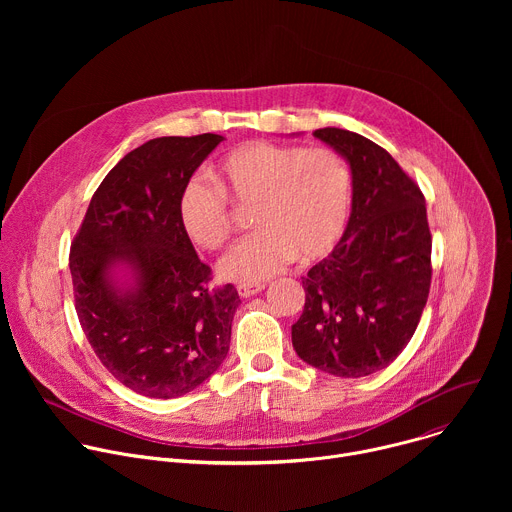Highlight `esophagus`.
<instances>
[{"instance_id": "1", "label": "esophagus", "mask_w": 512, "mask_h": 512, "mask_svg": "<svg viewBox=\"0 0 512 512\" xmlns=\"http://www.w3.org/2000/svg\"><path fill=\"white\" fill-rule=\"evenodd\" d=\"M265 289V283H239L237 285V291L241 298H251L255 294H259V291Z\"/></svg>"}]
</instances>
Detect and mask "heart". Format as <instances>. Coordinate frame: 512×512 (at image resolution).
<instances>
[{"mask_svg":"<svg viewBox=\"0 0 512 512\" xmlns=\"http://www.w3.org/2000/svg\"><path fill=\"white\" fill-rule=\"evenodd\" d=\"M216 182L192 176L182 186L178 216L184 233L202 249L221 247L233 231L229 196L253 208L259 227L218 261V273L257 283L298 255L316 261L340 241L352 204V176L330 148L247 141L218 164Z\"/></svg>","mask_w":512,"mask_h":512,"instance_id":"b5f03b06","label":"heart"}]
</instances>
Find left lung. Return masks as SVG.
I'll use <instances>...</instances> for the list:
<instances>
[{"label": "left lung", "mask_w": 512, "mask_h": 512, "mask_svg": "<svg viewBox=\"0 0 512 512\" xmlns=\"http://www.w3.org/2000/svg\"><path fill=\"white\" fill-rule=\"evenodd\" d=\"M352 172V212L332 253L302 277L306 304L291 326L298 356L334 377L373 375L403 352L431 285L425 198L393 156L354 131L324 127Z\"/></svg>", "instance_id": "8db88e82"}]
</instances>
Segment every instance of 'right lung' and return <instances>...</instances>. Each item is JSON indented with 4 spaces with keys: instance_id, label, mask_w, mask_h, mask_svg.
I'll use <instances>...</instances> for the list:
<instances>
[{
    "instance_id": "1",
    "label": "right lung",
    "mask_w": 512,
    "mask_h": 512,
    "mask_svg": "<svg viewBox=\"0 0 512 512\" xmlns=\"http://www.w3.org/2000/svg\"><path fill=\"white\" fill-rule=\"evenodd\" d=\"M225 137H156L129 152L99 184L70 245L83 332L127 389L176 399L221 367L241 304L227 283L210 287L178 216L182 186ZM125 264L134 283L118 287Z\"/></svg>"
}]
</instances>
